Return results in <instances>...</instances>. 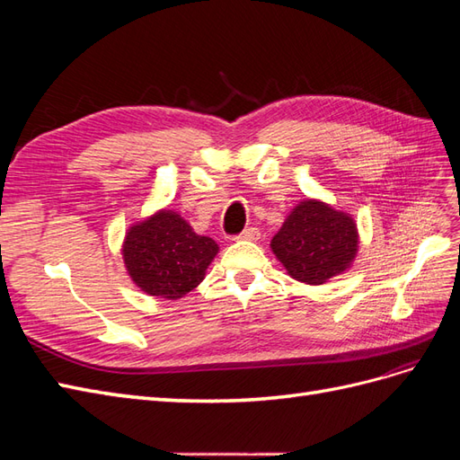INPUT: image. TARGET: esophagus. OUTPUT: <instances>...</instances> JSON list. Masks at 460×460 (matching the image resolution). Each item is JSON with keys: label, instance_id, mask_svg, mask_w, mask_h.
<instances>
[{"label": "esophagus", "instance_id": "obj_1", "mask_svg": "<svg viewBox=\"0 0 460 460\" xmlns=\"http://www.w3.org/2000/svg\"><path fill=\"white\" fill-rule=\"evenodd\" d=\"M259 235H261L259 228H255V226H249V228H245L242 234L234 235V240H259Z\"/></svg>", "mask_w": 460, "mask_h": 460}]
</instances>
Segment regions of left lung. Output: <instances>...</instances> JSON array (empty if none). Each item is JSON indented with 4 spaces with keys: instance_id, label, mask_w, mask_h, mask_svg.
<instances>
[{
    "instance_id": "8db88e82",
    "label": "left lung",
    "mask_w": 460,
    "mask_h": 460,
    "mask_svg": "<svg viewBox=\"0 0 460 460\" xmlns=\"http://www.w3.org/2000/svg\"><path fill=\"white\" fill-rule=\"evenodd\" d=\"M270 247L291 278L318 286L349 269L358 235L349 215L323 201L305 199L286 218Z\"/></svg>"
}]
</instances>
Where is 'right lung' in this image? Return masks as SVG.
Masks as SVG:
<instances>
[{"instance_id":"add662e5","label":"right lung","mask_w":460,"mask_h":460,"mask_svg":"<svg viewBox=\"0 0 460 460\" xmlns=\"http://www.w3.org/2000/svg\"><path fill=\"white\" fill-rule=\"evenodd\" d=\"M217 253L215 240L198 235L172 211H159L132 226L122 247L134 284L164 299H180L198 288Z\"/></svg>"}]
</instances>
